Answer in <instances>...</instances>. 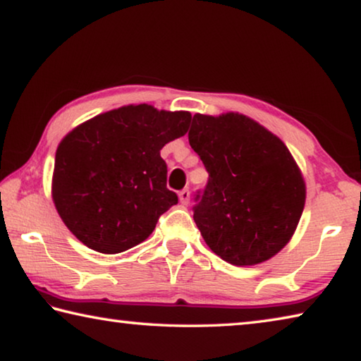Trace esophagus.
<instances>
[{
  "label": "esophagus",
  "mask_w": 361,
  "mask_h": 361,
  "mask_svg": "<svg viewBox=\"0 0 361 361\" xmlns=\"http://www.w3.org/2000/svg\"><path fill=\"white\" fill-rule=\"evenodd\" d=\"M178 197H180L181 205H188L189 204V197H191V192H189V189H183V191H180Z\"/></svg>",
  "instance_id": "esophagus-1"
}]
</instances>
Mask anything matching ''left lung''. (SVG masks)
I'll return each mask as SVG.
<instances>
[{"label":"left lung","mask_w":361,"mask_h":361,"mask_svg":"<svg viewBox=\"0 0 361 361\" xmlns=\"http://www.w3.org/2000/svg\"><path fill=\"white\" fill-rule=\"evenodd\" d=\"M188 137L210 176L194 207L207 245L240 267L271 259L291 240L305 204V181L290 149L234 111L194 114Z\"/></svg>","instance_id":"obj_1"}]
</instances>
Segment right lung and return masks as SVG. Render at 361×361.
I'll return each instance as SVG.
<instances>
[{"label": "right lung", "mask_w": 361, "mask_h": 361, "mask_svg": "<svg viewBox=\"0 0 361 361\" xmlns=\"http://www.w3.org/2000/svg\"><path fill=\"white\" fill-rule=\"evenodd\" d=\"M189 111L127 105L75 127L59 143L52 200L85 247L116 255L149 237L159 216L178 202L167 189L161 149L185 135Z\"/></svg>", "instance_id": "right-lung-1"}]
</instances>
